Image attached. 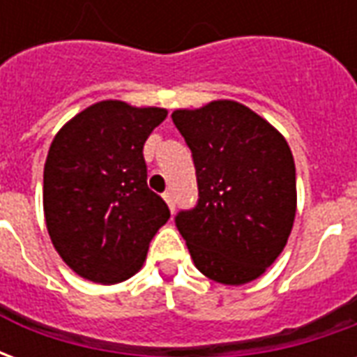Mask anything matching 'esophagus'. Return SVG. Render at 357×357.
<instances>
[{
    "mask_svg": "<svg viewBox=\"0 0 357 357\" xmlns=\"http://www.w3.org/2000/svg\"><path fill=\"white\" fill-rule=\"evenodd\" d=\"M164 201L168 202V206H170L172 212L176 210V201H174V193H170V191H168V193H164Z\"/></svg>",
    "mask_w": 357,
    "mask_h": 357,
    "instance_id": "1",
    "label": "esophagus"
}]
</instances>
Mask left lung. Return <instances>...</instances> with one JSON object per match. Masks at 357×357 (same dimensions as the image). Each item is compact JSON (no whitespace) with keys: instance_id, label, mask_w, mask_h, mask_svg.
<instances>
[{"instance_id":"obj_1","label":"left lung","mask_w":357,"mask_h":357,"mask_svg":"<svg viewBox=\"0 0 357 357\" xmlns=\"http://www.w3.org/2000/svg\"><path fill=\"white\" fill-rule=\"evenodd\" d=\"M172 120L197 174V204L176 214L195 266L218 283H248L275 262L291 235V149L273 126L235 101L176 110Z\"/></svg>"}]
</instances>
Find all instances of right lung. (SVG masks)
Wrapping results in <instances>:
<instances>
[{
  "instance_id": "right-lung-1",
  "label": "right lung",
  "mask_w": 357,
  "mask_h": 357,
  "mask_svg": "<svg viewBox=\"0 0 357 357\" xmlns=\"http://www.w3.org/2000/svg\"><path fill=\"white\" fill-rule=\"evenodd\" d=\"M166 110L95 102L55 135L43 168L45 224L78 275L112 284L132 277L170 218L147 185L143 145Z\"/></svg>"
}]
</instances>
